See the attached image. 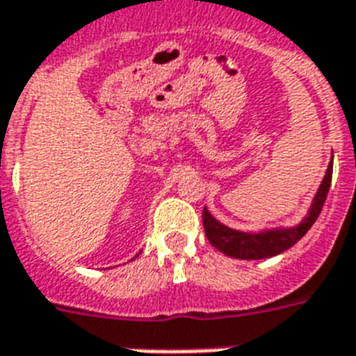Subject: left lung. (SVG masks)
Listing matches in <instances>:
<instances>
[{"label": "left lung", "mask_w": 356, "mask_h": 356, "mask_svg": "<svg viewBox=\"0 0 356 356\" xmlns=\"http://www.w3.org/2000/svg\"><path fill=\"white\" fill-rule=\"evenodd\" d=\"M332 178V161L327 167V172L323 176V181L318 189L312 206L307 213V217L294 227H277V229H268L261 233H244L224 226L213 217L211 213L204 207L202 211V222H204V232H206L207 241L224 255H229L233 259H266L274 257L277 254H283L285 250L292 248L303 235H305L311 226L316 222L318 215L322 213V207L325 204L327 193L331 187Z\"/></svg>", "instance_id": "left-lung-1"}]
</instances>
